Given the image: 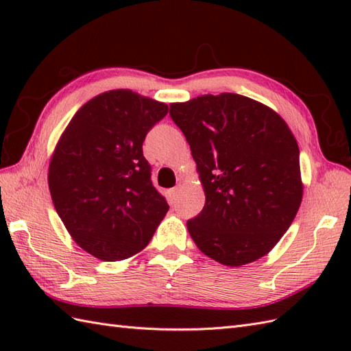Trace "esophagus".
I'll return each mask as SVG.
<instances>
[{"label":"esophagus","mask_w":351,"mask_h":351,"mask_svg":"<svg viewBox=\"0 0 351 351\" xmlns=\"http://www.w3.org/2000/svg\"><path fill=\"white\" fill-rule=\"evenodd\" d=\"M178 193H180V189H178V187L171 189V190L169 191V200H170V204H175V202H176V199H178Z\"/></svg>","instance_id":"34e87169"}]
</instances>
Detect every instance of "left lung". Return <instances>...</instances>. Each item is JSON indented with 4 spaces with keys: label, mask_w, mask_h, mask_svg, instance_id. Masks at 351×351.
Segmentation results:
<instances>
[{
    "label": "left lung",
    "mask_w": 351,
    "mask_h": 351,
    "mask_svg": "<svg viewBox=\"0 0 351 351\" xmlns=\"http://www.w3.org/2000/svg\"><path fill=\"white\" fill-rule=\"evenodd\" d=\"M205 190V206L187 221L199 250L240 267L267 255L302 204L300 152L285 121L237 93L170 104Z\"/></svg>",
    "instance_id": "obj_1"
}]
</instances>
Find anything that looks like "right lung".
I'll list each match as a JSON object with an SVG mask.
<instances>
[{
	"instance_id": "obj_1",
	"label": "right lung",
	"mask_w": 351,
	"mask_h": 351,
	"mask_svg": "<svg viewBox=\"0 0 351 351\" xmlns=\"http://www.w3.org/2000/svg\"><path fill=\"white\" fill-rule=\"evenodd\" d=\"M166 104L110 90L81 107L52 154L48 184L66 229L102 261L143 250L169 205L151 181L143 141L167 114Z\"/></svg>"
}]
</instances>
